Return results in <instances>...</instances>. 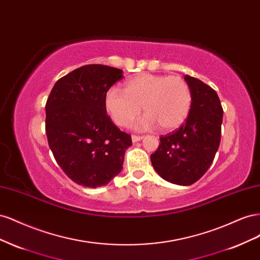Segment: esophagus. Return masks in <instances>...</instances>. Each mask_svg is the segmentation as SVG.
Segmentation results:
<instances>
[{"label": "esophagus", "mask_w": 260, "mask_h": 260, "mask_svg": "<svg viewBox=\"0 0 260 260\" xmlns=\"http://www.w3.org/2000/svg\"><path fill=\"white\" fill-rule=\"evenodd\" d=\"M131 139H132V142L133 143H137V142H139V141H141V140L143 139V136H132Z\"/></svg>", "instance_id": "1"}]
</instances>
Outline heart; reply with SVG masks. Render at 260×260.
<instances>
[{
    "instance_id": "heart-1",
    "label": "heart",
    "mask_w": 260,
    "mask_h": 260,
    "mask_svg": "<svg viewBox=\"0 0 260 260\" xmlns=\"http://www.w3.org/2000/svg\"><path fill=\"white\" fill-rule=\"evenodd\" d=\"M104 104L112 120L119 127H127L140 114L142 106L146 114L138 122L139 128L170 131L179 128L190 114L192 92L179 76L143 74L127 80L124 92L112 86Z\"/></svg>"
}]
</instances>
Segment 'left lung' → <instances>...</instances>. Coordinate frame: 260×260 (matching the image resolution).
Returning a JSON list of instances; mask_svg holds the SVG:
<instances>
[{
    "instance_id": "8db88e82",
    "label": "left lung",
    "mask_w": 260,
    "mask_h": 260,
    "mask_svg": "<svg viewBox=\"0 0 260 260\" xmlns=\"http://www.w3.org/2000/svg\"><path fill=\"white\" fill-rule=\"evenodd\" d=\"M192 92L186 121L159 138L151 155L154 169L162 179L178 185H191L208 170L221 139L223 109L214 89L200 79L184 76Z\"/></svg>"
}]
</instances>
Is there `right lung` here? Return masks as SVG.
Here are the masks:
<instances>
[{
	"instance_id": "obj_1",
	"label": "right lung",
	"mask_w": 260,
	"mask_h": 260,
	"mask_svg": "<svg viewBox=\"0 0 260 260\" xmlns=\"http://www.w3.org/2000/svg\"><path fill=\"white\" fill-rule=\"evenodd\" d=\"M121 78V69L85 65L57 80L46 101L45 132L54 158L82 186L106 185L121 171L132 145L104 104L107 90Z\"/></svg>"
}]
</instances>
